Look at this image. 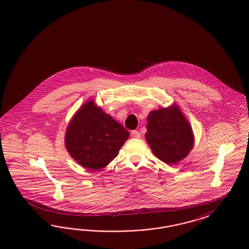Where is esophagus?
Here are the masks:
<instances>
[{"mask_svg":"<svg viewBox=\"0 0 249 249\" xmlns=\"http://www.w3.org/2000/svg\"><path fill=\"white\" fill-rule=\"evenodd\" d=\"M130 134H131L132 138H140V136H141V134H140V132L138 130H132L130 132Z\"/></svg>","mask_w":249,"mask_h":249,"instance_id":"1","label":"esophagus"}]
</instances>
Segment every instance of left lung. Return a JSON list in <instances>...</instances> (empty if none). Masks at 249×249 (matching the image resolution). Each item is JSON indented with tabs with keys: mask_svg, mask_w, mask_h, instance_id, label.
I'll return each instance as SVG.
<instances>
[{
	"mask_svg": "<svg viewBox=\"0 0 249 249\" xmlns=\"http://www.w3.org/2000/svg\"><path fill=\"white\" fill-rule=\"evenodd\" d=\"M146 129L145 139L155 156L168 164L178 163L193 147L191 126L177 105L151 111Z\"/></svg>",
	"mask_w": 249,
	"mask_h": 249,
	"instance_id": "8db88e82",
	"label": "left lung"
}]
</instances>
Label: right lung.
I'll return each mask as SVG.
<instances>
[{
  "instance_id": "right-lung-1",
  "label": "right lung",
  "mask_w": 249,
  "mask_h": 249,
  "mask_svg": "<svg viewBox=\"0 0 249 249\" xmlns=\"http://www.w3.org/2000/svg\"><path fill=\"white\" fill-rule=\"evenodd\" d=\"M130 133L94 101H88L71 119L65 134V146L80 165L97 171L119 154Z\"/></svg>"
}]
</instances>
